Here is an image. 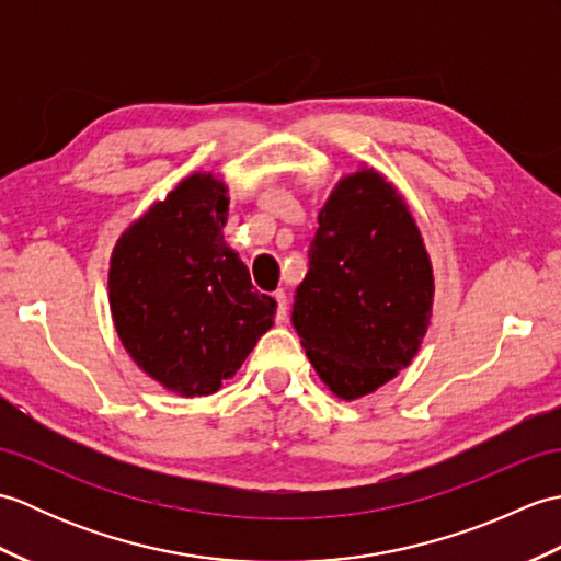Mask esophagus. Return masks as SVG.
<instances>
[{
	"label": "esophagus",
	"mask_w": 561,
	"mask_h": 561,
	"mask_svg": "<svg viewBox=\"0 0 561 561\" xmlns=\"http://www.w3.org/2000/svg\"><path fill=\"white\" fill-rule=\"evenodd\" d=\"M274 301H277V323H284L287 320V294L282 289L274 291Z\"/></svg>",
	"instance_id": "esophagus-1"
}]
</instances>
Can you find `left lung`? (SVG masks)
Here are the masks:
<instances>
[{
    "label": "left lung",
    "mask_w": 561,
    "mask_h": 561,
    "mask_svg": "<svg viewBox=\"0 0 561 561\" xmlns=\"http://www.w3.org/2000/svg\"><path fill=\"white\" fill-rule=\"evenodd\" d=\"M291 323L342 400L410 366L434 304L432 260L402 195L374 169L342 178L320 209Z\"/></svg>",
    "instance_id": "8db88e82"
}]
</instances>
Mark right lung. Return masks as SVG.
Masks as SVG:
<instances>
[{
  "instance_id": "obj_1",
  "label": "right lung",
  "mask_w": 561,
  "mask_h": 561,
  "mask_svg": "<svg viewBox=\"0 0 561 561\" xmlns=\"http://www.w3.org/2000/svg\"><path fill=\"white\" fill-rule=\"evenodd\" d=\"M226 185L193 173L117 238L111 257V313L123 347L185 398L217 392L277 311L226 245Z\"/></svg>"
}]
</instances>
